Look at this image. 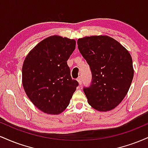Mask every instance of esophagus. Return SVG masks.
Returning a JSON list of instances; mask_svg holds the SVG:
<instances>
[{
	"instance_id": "1",
	"label": "esophagus",
	"mask_w": 148,
	"mask_h": 148,
	"mask_svg": "<svg viewBox=\"0 0 148 148\" xmlns=\"http://www.w3.org/2000/svg\"><path fill=\"white\" fill-rule=\"evenodd\" d=\"M77 81H78V82H79V85L82 84V77H81V76H79V77L78 78Z\"/></svg>"
}]
</instances>
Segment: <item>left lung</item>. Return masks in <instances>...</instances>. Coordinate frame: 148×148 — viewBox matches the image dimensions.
<instances>
[{
	"label": "left lung",
	"instance_id": "8db88e82",
	"mask_svg": "<svg viewBox=\"0 0 148 148\" xmlns=\"http://www.w3.org/2000/svg\"><path fill=\"white\" fill-rule=\"evenodd\" d=\"M77 45L92 72L90 86L84 88L88 103L99 111H111L123 101L132 82L130 53L106 35L80 38Z\"/></svg>",
	"mask_w": 148,
	"mask_h": 148
}]
</instances>
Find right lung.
Instances as JSON below:
<instances>
[{"label":"right lung","instance_id":"1","mask_svg":"<svg viewBox=\"0 0 148 148\" xmlns=\"http://www.w3.org/2000/svg\"><path fill=\"white\" fill-rule=\"evenodd\" d=\"M75 47L74 40L53 35L37 44L25 57L22 67L23 88L44 113H62L79 86L71 77L67 63Z\"/></svg>","mask_w":148,"mask_h":148}]
</instances>
